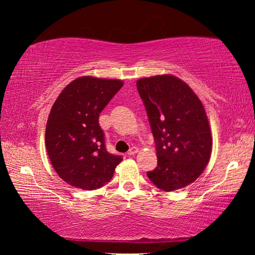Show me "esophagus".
Masks as SVG:
<instances>
[{"label": "esophagus", "mask_w": 255, "mask_h": 255, "mask_svg": "<svg viewBox=\"0 0 255 255\" xmlns=\"http://www.w3.org/2000/svg\"><path fill=\"white\" fill-rule=\"evenodd\" d=\"M138 153V148L137 147H131L130 149L128 150V155L129 156H132V155H135Z\"/></svg>", "instance_id": "34e87169"}]
</instances>
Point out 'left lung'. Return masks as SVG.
<instances>
[{
    "instance_id": "obj_1",
    "label": "left lung",
    "mask_w": 255,
    "mask_h": 255,
    "mask_svg": "<svg viewBox=\"0 0 255 255\" xmlns=\"http://www.w3.org/2000/svg\"><path fill=\"white\" fill-rule=\"evenodd\" d=\"M136 84L156 146L157 166L147 176L166 192L187 187L210 159L213 138L205 108L176 76L144 77Z\"/></svg>"
}]
</instances>
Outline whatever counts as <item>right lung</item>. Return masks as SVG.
<instances>
[{"label":"right lung","instance_id":"1","mask_svg":"<svg viewBox=\"0 0 255 255\" xmlns=\"http://www.w3.org/2000/svg\"><path fill=\"white\" fill-rule=\"evenodd\" d=\"M123 85L120 80L77 77L51 107L46 125L47 153L56 173L72 187L101 188L123 161L107 150L99 125L100 112Z\"/></svg>","mask_w":255,"mask_h":255}]
</instances>
